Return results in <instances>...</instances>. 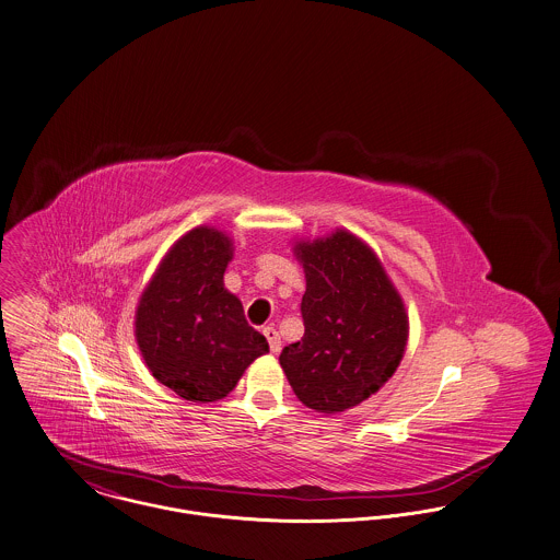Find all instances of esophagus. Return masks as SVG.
Returning <instances> with one entry per match:
<instances>
[{
    "label": "esophagus",
    "mask_w": 560,
    "mask_h": 560,
    "mask_svg": "<svg viewBox=\"0 0 560 560\" xmlns=\"http://www.w3.org/2000/svg\"><path fill=\"white\" fill-rule=\"evenodd\" d=\"M264 337L268 339V346H270V352L272 354H277L279 350H281V337H279V332H277V328L275 326H266L264 330Z\"/></svg>",
    "instance_id": "34e87169"
}]
</instances>
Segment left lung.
<instances>
[{"mask_svg": "<svg viewBox=\"0 0 560 560\" xmlns=\"http://www.w3.org/2000/svg\"><path fill=\"white\" fill-rule=\"evenodd\" d=\"M305 270V335L283 348L279 363L296 397L315 412L337 415L377 393L397 372L410 332L401 294L375 250L337 228L299 238Z\"/></svg>", "mask_w": 560, "mask_h": 560, "instance_id": "left-lung-1", "label": "left lung"}]
</instances>
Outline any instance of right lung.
<instances>
[{"label": "right lung", "mask_w": 560, "mask_h": 560, "mask_svg": "<svg viewBox=\"0 0 560 560\" xmlns=\"http://www.w3.org/2000/svg\"><path fill=\"white\" fill-rule=\"evenodd\" d=\"M223 230L197 225L159 261L135 310V339L150 373L187 401L228 397L268 341L243 315L223 275L234 257Z\"/></svg>", "instance_id": "add662e5"}]
</instances>
